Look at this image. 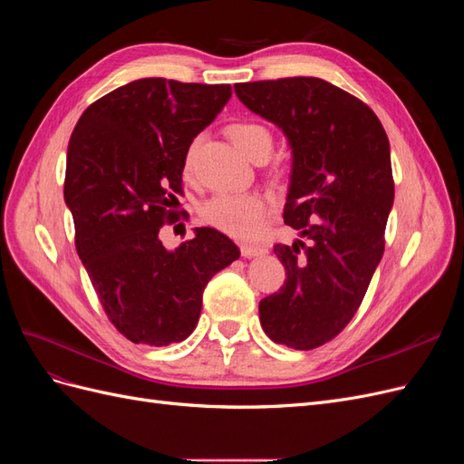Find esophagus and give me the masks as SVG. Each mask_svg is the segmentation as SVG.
I'll list each match as a JSON object with an SVG mask.
<instances>
[{"instance_id":"1","label":"esophagus","mask_w":464,"mask_h":464,"mask_svg":"<svg viewBox=\"0 0 464 464\" xmlns=\"http://www.w3.org/2000/svg\"><path fill=\"white\" fill-rule=\"evenodd\" d=\"M240 251L244 257H261L265 254H269V249H266L265 246H257V244H242L240 246Z\"/></svg>"}]
</instances>
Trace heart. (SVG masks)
<instances>
[{"label":"heart","mask_w":464,"mask_h":464,"mask_svg":"<svg viewBox=\"0 0 464 464\" xmlns=\"http://www.w3.org/2000/svg\"><path fill=\"white\" fill-rule=\"evenodd\" d=\"M228 135L247 159H254L263 150H273V133L261 123H234L228 128ZM195 149H198V141L191 143L186 152L184 166L188 172L193 168ZM201 215L210 227L224 234L251 237L263 228V222L269 215V201L259 193H218L203 205Z\"/></svg>","instance_id":"heart-1"}]
</instances>
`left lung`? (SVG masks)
<instances>
[{
    "mask_svg": "<svg viewBox=\"0 0 464 464\" xmlns=\"http://www.w3.org/2000/svg\"><path fill=\"white\" fill-rule=\"evenodd\" d=\"M234 91L292 150L285 222L300 237L275 246L286 283L259 302L261 327L278 344L310 350L354 317L382 261L395 199L389 139L370 106L317 77Z\"/></svg>",
    "mask_w": 464,
    "mask_h": 464,
    "instance_id": "left-lung-1",
    "label": "left lung"
}]
</instances>
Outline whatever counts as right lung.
Returning a JSON list of instances; mask_svg holds the SVG:
<instances>
[{
    "mask_svg": "<svg viewBox=\"0 0 464 464\" xmlns=\"http://www.w3.org/2000/svg\"><path fill=\"white\" fill-rule=\"evenodd\" d=\"M230 96V85L137 79L91 104L69 139L63 199L77 254L108 319L135 344L186 341L207 283L240 257L215 228H193L176 249L159 236L189 145Z\"/></svg>",
    "mask_w": 464,
    "mask_h": 464,
    "instance_id": "add662e5",
    "label": "right lung"
}]
</instances>
